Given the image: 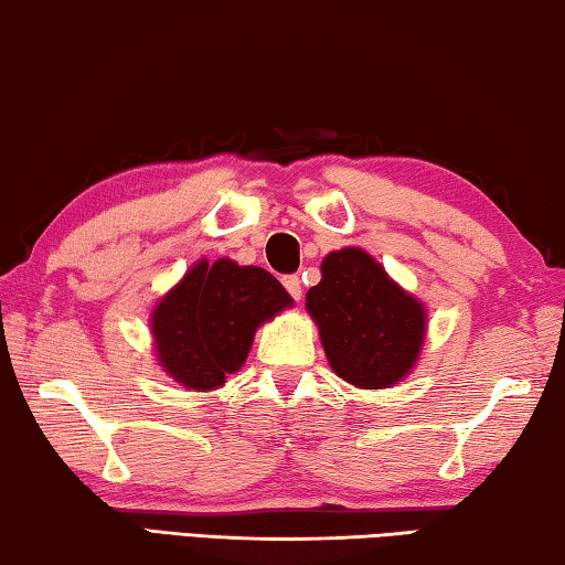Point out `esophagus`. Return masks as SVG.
Instances as JSON below:
<instances>
[{
	"label": "esophagus",
	"mask_w": 565,
	"mask_h": 565,
	"mask_svg": "<svg viewBox=\"0 0 565 565\" xmlns=\"http://www.w3.org/2000/svg\"><path fill=\"white\" fill-rule=\"evenodd\" d=\"M284 289L289 291V297L294 299V301H299L301 299V279L297 274H289V276H284Z\"/></svg>",
	"instance_id": "obj_1"
}]
</instances>
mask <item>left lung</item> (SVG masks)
I'll return each instance as SVG.
<instances>
[{"label":"left lung","mask_w":565,"mask_h":565,"mask_svg":"<svg viewBox=\"0 0 565 565\" xmlns=\"http://www.w3.org/2000/svg\"><path fill=\"white\" fill-rule=\"evenodd\" d=\"M307 309L319 324L331 370L354 387H390L417 362L425 337L423 303L402 291L362 248L324 258Z\"/></svg>","instance_id":"obj_1"}]
</instances>
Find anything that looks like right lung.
Listing matches in <instances>:
<instances>
[{"label":"right lung","instance_id":"1","mask_svg":"<svg viewBox=\"0 0 565 565\" xmlns=\"http://www.w3.org/2000/svg\"><path fill=\"white\" fill-rule=\"evenodd\" d=\"M289 303L266 268L201 262L153 311L158 360L183 387L216 390L246 362L256 327Z\"/></svg>","mask_w":565,"mask_h":565}]
</instances>
